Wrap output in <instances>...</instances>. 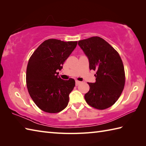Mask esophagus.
<instances>
[{"label":"esophagus","instance_id":"1","mask_svg":"<svg viewBox=\"0 0 146 146\" xmlns=\"http://www.w3.org/2000/svg\"><path fill=\"white\" fill-rule=\"evenodd\" d=\"M75 83H76V86H78V85H80V83H81L82 82H80V81H78V80H76V81L75 82Z\"/></svg>","mask_w":146,"mask_h":146}]
</instances>
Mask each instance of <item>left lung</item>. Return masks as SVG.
Masks as SVG:
<instances>
[{
	"instance_id": "left-lung-1",
	"label": "left lung",
	"mask_w": 146,
	"mask_h": 146,
	"mask_svg": "<svg viewBox=\"0 0 146 146\" xmlns=\"http://www.w3.org/2000/svg\"><path fill=\"white\" fill-rule=\"evenodd\" d=\"M78 44L86 56L90 69L97 71L95 83H88L90 90L85 95L88 105L99 110L113 105L124 88V67L120 55L100 37L79 41Z\"/></svg>"
}]
</instances>
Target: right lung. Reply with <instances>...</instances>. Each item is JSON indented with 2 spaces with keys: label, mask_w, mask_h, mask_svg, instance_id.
Here are the masks:
<instances>
[{
  "label": "right lung",
  "mask_w": 146,
  "mask_h": 146,
  "mask_svg": "<svg viewBox=\"0 0 146 146\" xmlns=\"http://www.w3.org/2000/svg\"><path fill=\"white\" fill-rule=\"evenodd\" d=\"M77 41L46 40L31 56L26 70V84L31 97L40 109L58 113L67 107L69 95L75 86L70 78L58 76L65 60L73 51Z\"/></svg>",
  "instance_id": "right-lung-1"
}]
</instances>
